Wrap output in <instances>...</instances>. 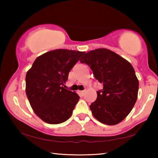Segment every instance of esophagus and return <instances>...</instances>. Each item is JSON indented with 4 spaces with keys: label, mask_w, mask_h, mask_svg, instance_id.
<instances>
[{
    "label": "esophagus",
    "mask_w": 158,
    "mask_h": 158,
    "mask_svg": "<svg viewBox=\"0 0 158 158\" xmlns=\"http://www.w3.org/2000/svg\"><path fill=\"white\" fill-rule=\"evenodd\" d=\"M80 94H81V95H84L85 94V90H81V91H80Z\"/></svg>",
    "instance_id": "1"
}]
</instances>
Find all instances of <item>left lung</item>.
<instances>
[{"mask_svg": "<svg viewBox=\"0 0 158 158\" xmlns=\"http://www.w3.org/2000/svg\"><path fill=\"white\" fill-rule=\"evenodd\" d=\"M92 69L95 78L103 84L90 109L96 119L114 125L124 120L137 99L139 81L132 65L111 50L90 51L80 60Z\"/></svg>", "mask_w": 158, "mask_h": 158, "instance_id": "1", "label": "left lung"}]
</instances>
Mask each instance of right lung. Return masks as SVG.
<instances>
[{"instance_id": "1", "label": "right lung", "mask_w": 158, "mask_h": 158, "mask_svg": "<svg viewBox=\"0 0 158 158\" xmlns=\"http://www.w3.org/2000/svg\"><path fill=\"white\" fill-rule=\"evenodd\" d=\"M85 52L50 51L37 57L26 73V93L37 116L49 124L70 118L79 96L65 87L69 71Z\"/></svg>"}]
</instances>
